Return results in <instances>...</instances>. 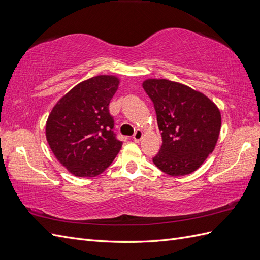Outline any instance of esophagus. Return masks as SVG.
Returning <instances> with one entry per match:
<instances>
[{
  "instance_id": "1",
  "label": "esophagus",
  "mask_w": 260,
  "mask_h": 260,
  "mask_svg": "<svg viewBox=\"0 0 260 260\" xmlns=\"http://www.w3.org/2000/svg\"><path fill=\"white\" fill-rule=\"evenodd\" d=\"M142 138H143V131L138 129L135 135H133V141H135V142H140V141L142 140Z\"/></svg>"
}]
</instances>
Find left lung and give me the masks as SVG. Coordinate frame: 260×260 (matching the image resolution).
<instances>
[{
  "mask_svg": "<svg viewBox=\"0 0 260 260\" xmlns=\"http://www.w3.org/2000/svg\"><path fill=\"white\" fill-rule=\"evenodd\" d=\"M161 131L162 144L153 162L172 177L190 175L214 151L221 128L218 106L205 94L167 79H146Z\"/></svg>",
  "mask_w": 260,
  "mask_h": 260,
  "instance_id": "left-lung-1",
  "label": "left lung"
}]
</instances>
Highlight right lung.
I'll return each mask as SVG.
<instances>
[{"instance_id": "add662e5", "label": "right lung", "mask_w": 260, "mask_h": 260, "mask_svg": "<svg viewBox=\"0 0 260 260\" xmlns=\"http://www.w3.org/2000/svg\"><path fill=\"white\" fill-rule=\"evenodd\" d=\"M120 79L99 75L67 92L54 105L45 123V137L56 159L79 178L101 175L119 153L122 142L113 132L108 105Z\"/></svg>"}]
</instances>
